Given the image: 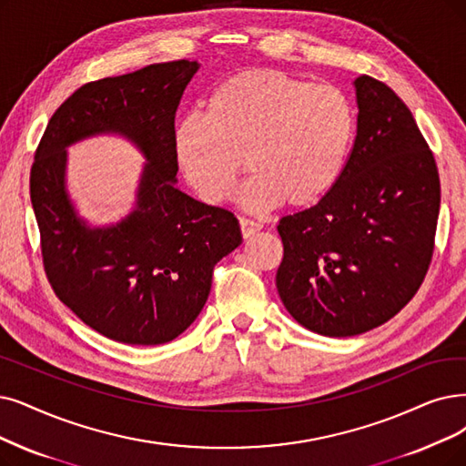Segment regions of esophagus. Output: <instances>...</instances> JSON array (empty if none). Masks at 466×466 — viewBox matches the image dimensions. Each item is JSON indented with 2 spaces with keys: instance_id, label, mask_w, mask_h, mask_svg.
I'll return each mask as SVG.
<instances>
[{
  "instance_id": "1",
  "label": "esophagus",
  "mask_w": 466,
  "mask_h": 466,
  "mask_svg": "<svg viewBox=\"0 0 466 466\" xmlns=\"http://www.w3.org/2000/svg\"><path fill=\"white\" fill-rule=\"evenodd\" d=\"M238 223H240V231H243L245 238H250L252 235H256L259 229L264 228L262 223H258V221L248 219V218H238Z\"/></svg>"
}]
</instances>
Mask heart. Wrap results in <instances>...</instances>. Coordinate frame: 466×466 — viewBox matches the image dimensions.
Instances as JSON below:
<instances>
[{
	"label": "heart",
	"instance_id": "heart-1",
	"mask_svg": "<svg viewBox=\"0 0 466 466\" xmlns=\"http://www.w3.org/2000/svg\"><path fill=\"white\" fill-rule=\"evenodd\" d=\"M353 137L356 110L342 89L247 70L212 91L207 115L179 120L174 148L181 174L208 204L229 198L245 157L252 174L237 200L266 212L283 200H321L340 179Z\"/></svg>",
	"mask_w": 466,
	"mask_h": 466
}]
</instances>
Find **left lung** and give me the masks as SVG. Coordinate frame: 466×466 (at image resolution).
<instances>
[{
  "label": "left lung",
  "instance_id": "1",
  "mask_svg": "<svg viewBox=\"0 0 466 466\" xmlns=\"http://www.w3.org/2000/svg\"><path fill=\"white\" fill-rule=\"evenodd\" d=\"M353 87L358 136L340 179L277 226L285 308L302 327L339 339L386 323L415 296L440 212L436 160L411 110L365 74Z\"/></svg>",
  "mask_w": 466,
  "mask_h": 466
}]
</instances>
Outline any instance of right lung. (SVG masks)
I'll list each match as a JSON object with an SVG mask.
<instances>
[{
	"instance_id": "right-lung-1",
	"label": "right lung",
	"mask_w": 466,
	"mask_h": 466,
	"mask_svg": "<svg viewBox=\"0 0 466 466\" xmlns=\"http://www.w3.org/2000/svg\"><path fill=\"white\" fill-rule=\"evenodd\" d=\"M198 66L158 63L82 86L55 110L34 157L30 198L49 283L110 340L155 346L179 337L208 300L214 266L243 243L229 210L176 187V110ZM103 133L132 140L147 164L135 210L91 228L66 191V148Z\"/></svg>"
}]
</instances>
